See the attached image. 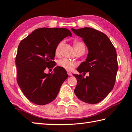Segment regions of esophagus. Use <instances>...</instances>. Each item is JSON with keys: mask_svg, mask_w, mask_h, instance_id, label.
Returning a JSON list of instances; mask_svg holds the SVG:
<instances>
[{"mask_svg": "<svg viewBox=\"0 0 132 132\" xmlns=\"http://www.w3.org/2000/svg\"><path fill=\"white\" fill-rule=\"evenodd\" d=\"M67 73H68V75L69 76H72V73H71L70 71H68V72H67Z\"/></svg>", "mask_w": 132, "mask_h": 132, "instance_id": "34e87169", "label": "esophagus"}]
</instances>
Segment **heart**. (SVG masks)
I'll return each instance as SVG.
<instances>
[{
	"label": "heart",
	"mask_w": 132,
	"mask_h": 132,
	"mask_svg": "<svg viewBox=\"0 0 132 132\" xmlns=\"http://www.w3.org/2000/svg\"><path fill=\"white\" fill-rule=\"evenodd\" d=\"M63 44H64V41H61V42H59V43H58L56 46L55 51L56 55H59L60 54L61 48L62 46H63ZM74 48H75V50L76 51V50H77V49L80 48H84V45L82 42L77 41V42H76L74 44ZM57 64L59 65V66L61 67V68H63L66 70L71 71L75 68L76 66L77 65V63L75 62H73L68 59H66V58H63V59H62L58 61Z\"/></svg>",
	"instance_id": "1"
}]
</instances>
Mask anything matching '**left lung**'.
I'll list each match as a JSON object with an SVG mask.
<instances>
[{"mask_svg": "<svg viewBox=\"0 0 132 132\" xmlns=\"http://www.w3.org/2000/svg\"><path fill=\"white\" fill-rule=\"evenodd\" d=\"M71 30L82 38L88 50L86 61L77 70L83 74L88 72L89 76L84 78L81 74L73 75L77 82L75 94L84 102L97 104L114 87L118 70L117 51L108 37L101 31L90 27Z\"/></svg>", "mask_w": 132, "mask_h": 132, "instance_id": "obj_1", "label": "left lung"}]
</instances>
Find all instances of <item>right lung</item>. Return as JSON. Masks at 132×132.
Instances as JSON below:
<instances>
[{
    "label": "right lung",
    "instance_id": "obj_1",
    "mask_svg": "<svg viewBox=\"0 0 132 132\" xmlns=\"http://www.w3.org/2000/svg\"><path fill=\"white\" fill-rule=\"evenodd\" d=\"M68 36L71 37V33L65 28H38L18 46L17 83L24 95L35 104L43 105L53 101L68 77L66 71L59 66L55 67L53 73L44 71L56 64L53 61L56 46Z\"/></svg>",
    "mask_w": 132,
    "mask_h": 132
}]
</instances>
